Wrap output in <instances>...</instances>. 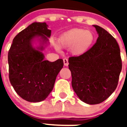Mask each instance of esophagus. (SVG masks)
<instances>
[{
    "label": "esophagus",
    "instance_id": "34e87169",
    "mask_svg": "<svg viewBox=\"0 0 127 127\" xmlns=\"http://www.w3.org/2000/svg\"><path fill=\"white\" fill-rule=\"evenodd\" d=\"M63 62H64V66H68L69 63H68V60H67V58H64Z\"/></svg>",
    "mask_w": 127,
    "mask_h": 127
}]
</instances>
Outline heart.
<instances>
[{"label":"heart","instance_id":"b5f03b06","mask_svg":"<svg viewBox=\"0 0 127 127\" xmlns=\"http://www.w3.org/2000/svg\"><path fill=\"white\" fill-rule=\"evenodd\" d=\"M94 34L92 31L82 28H74L66 32L58 40V45L61 48H69L73 55L80 56L88 52L95 42ZM57 50H60L56 45Z\"/></svg>","mask_w":127,"mask_h":127}]
</instances>
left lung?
Listing matches in <instances>:
<instances>
[{
  "label": "left lung",
  "instance_id": "obj_1",
  "mask_svg": "<svg viewBox=\"0 0 127 127\" xmlns=\"http://www.w3.org/2000/svg\"><path fill=\"white\" fill-rule=\"evenodd\" d=\"M93 26L98 34L95 44L86 53L70 57L68 61L73 90L88 104L102 103L111 95L122 67L116 40L99 26Z\"/></svg>",
  "mask_w": 127,
  "mask_h": 127
}]
</instances>
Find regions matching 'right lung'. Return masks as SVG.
I'll return each instance as SVG.
<instances>
[{"instance_id": "add662e5", "label": "right lung", "mask_w": 127, "mask_h": 127, "mask_svg": "<svg viewBox=\"0 0 127 127\" xmlns=\"http://www.w3.org/2000/svg\"><path fill=\"white\" fill-rule=\"evenodd\" d=\"M46 23L34 22L13 40L8 54L9 79L15 92L24 100L37 103L53 90L63 60H45L42 51L49 44L52 31ZM37 41L39 45L34 47Z\"/></svg>"}]
</instances>
